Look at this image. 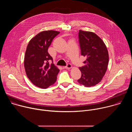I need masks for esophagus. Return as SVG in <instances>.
<instances>
[{
    "mask_svg": "<svg viewBox=\"0 0 132 132\" xmlns=\"http://www.w3.org/2000/svg\"><path fill=\"white\" fill-rule=\"evenodd\" d=\"M71 67H72V66L70 64H68L67 65V66H65V68H66V69H70Z\"/></svg>",
    "mask_w": 132,
    "mask_h": 132,
    "instance_id": "1",
    "label": "esophagus"
}]
</instances>
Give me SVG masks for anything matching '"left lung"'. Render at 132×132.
<instances>
[{"instance_id":"1","label":"left lung","mask_w":132,"mask_h":132,"mask_svg":"<svg viewBox=\"0 0 132 132\" xmlns=\"http://www.w3.org/2000/svg\"><path fill=\"white\" fill-rule=\"evenodd\" d=\"M79 42L81 55L86 57L85 65L79 67V84L87 87L99 83L105 73L109 63V53L104 42L95 33L79 30Z\"/></svg>"}]
</instances>
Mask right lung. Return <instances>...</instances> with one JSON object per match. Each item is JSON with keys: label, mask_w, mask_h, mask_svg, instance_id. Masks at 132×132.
Segmentation results:
<instances>
[{"label": "right lung", "mask_w": 132, "mask_h": 132, "mask_svg": "<svg viewBox=\"0 0 132 132\" xmlns=\"http://www.w3.org/2000/svg\"><path fill=\"white\" fill-rule=\"evenodd\" d=\"M60 32L42 31L30 41L26 51L24 66L27 77L35 86L46 89L57 79L60 69L53 63L47 50L53 39Z\"/></svg>", "instance_id": "obj_1"}]
</instances>
